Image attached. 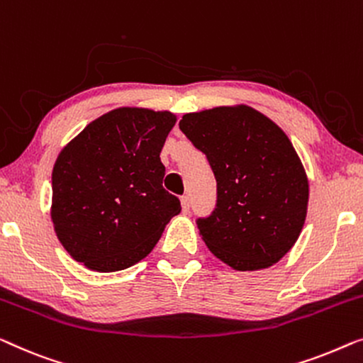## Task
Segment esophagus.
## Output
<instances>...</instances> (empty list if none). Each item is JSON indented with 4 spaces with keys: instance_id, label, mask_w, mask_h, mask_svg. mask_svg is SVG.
<instances>
[{
    "instance_id": "esophagus-1",
    "label": "esophagus",
    "mask_w": 363,
    "mask_h": 363,
    "mask_svg": "<svg viewBox=\"0 0 363 363\" xmlns=\"http://www.w3.org/2000/svg\"><path fill=\"white\" fill-rule=\"evenodd\" d=\"M190 206H191V204H190V198H188L186 194H185V196H182V208H183V213H190Z\"/></svg>"
}]
</instances>
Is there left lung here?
Instances as JSON below:
<instances>
[{"label": "left lung", "instance_id": "left-lung-1", "mask_svg": "<svg viewBox=\"0 0 363 363\" xmlns=\"http://www.w3.org/2000/svg\"><path fill=\"white\" fill-rule=\"evenodd\" d=\"M182 133L218 182L211 216L196 220L208 249L230 269H269L301 234L309 183L288 135L247 104L188 113Z\"/></svg>", "mask_w": 363, "mask_h": 363}]
</instances>
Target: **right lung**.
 I'll use <instances>...</instances> for the list:
<instances>
[{
  "mask_svg": "<svg viewBox=\"0 0 363 363\" xmlns=\"http://www.w3.org/2000/svg\"><path fill=\"white\" fill-rule=\"evenodd\" d=\"M170 111L118 108L91 121L57 157L50 216L72 259L94 272L138 264L182 211L162 186Z\"/></svg>",
  "mask_w": 363,
  "mask_h": 363,
  "instance_id": "right-lung-1",
  "label": "right lung"
}]
</instances>
